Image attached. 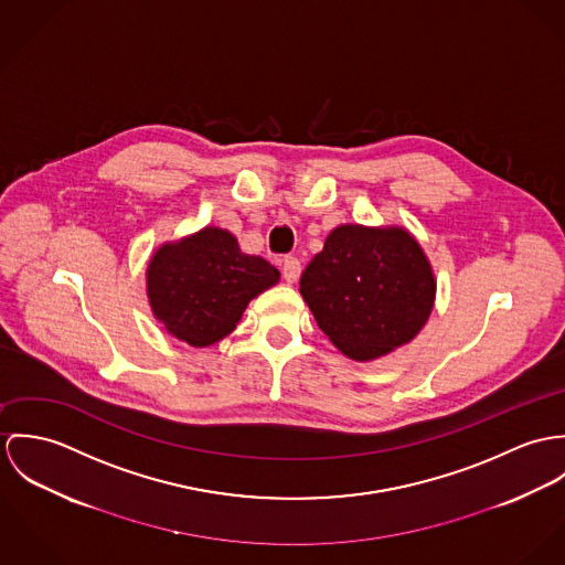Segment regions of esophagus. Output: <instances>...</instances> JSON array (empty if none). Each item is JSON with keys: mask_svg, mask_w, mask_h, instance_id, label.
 Masks as SVG:
<instances>
[{"mask_svg": "<svg viewBox=\"0 0 565 565\" xmlns=\"http://www.w3.org/2000/svg\"><path fill=\"white\" fill-rule=\"evenodd\" d=\"M281 275H284V279L288 284H295L299 279V275H301V262L297 257H292V255H286L281 259Z\"/></svg>", "mask_w": 565, "mask_h": 565, "instance_id": "esophagus-1", "label": "esophagus"}]
</instances>
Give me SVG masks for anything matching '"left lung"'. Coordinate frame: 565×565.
<instances>
[{"label":"left lung","mask_w":565,"mask_h":565,"mask_svg":"<svg viewBox=\"0 0 565 565\" xmlns=\"http://www.w3.org/2000/svg\"><path fill=\"white\" fill-rule=\"evenodd\" d=\"M318 327L351 360H375L427 322L436 281L420 245L398 227H335L301 275Z\"/></svg>","instance_id":"1"}]
</instances>
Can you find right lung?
I'll list each match as a JSON object with an SVG mask.
<instances>
[{
	"label": "right lung",
	"mask_w": 565,
	"mask_h": 565,
	"mask_svg": "<svg viewBox=\"0 0 565 565\" xmlns=\"http://www.w3.org/2000/svg\"><path fill=\"white\" fill-rule=\"evenodd\" d=\"M277 279L279 270L241 252L230 232L205 227L151 257L147 295L167 331L192 347H207L234 331L253 297Z\"/></svg>",
	"instance_id": "add662e5"
}]
</instances>
